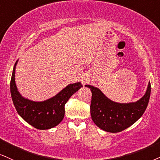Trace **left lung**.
I'll use <instances>...</instances> for the list:
<instances>
[{"label": "left lung", "instance_id": "1", "mask_svg": "<svg viewBox=\"0 0 160 160\" xmlns=\"http://www.w3.org/2000/svg\"><path fill=\"white\" fill-rule=\"evenodd\" d=\"M88 87L92 92L90 114L98 128L110 133H118L134 124L146 110L151 96V83L139 101L128 104L116 103L106 97L98 88Z\"/></svg>", "mask_w": 160, "mask_h": 160}]
</instances>
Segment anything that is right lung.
Listing matches in <instances>:
<instances>
[{"label":"right lung","instance_id":"obj_1","mask_svg":"<svg viewBox=\"0 0 160 160\" xmlns=\"http://www.w3.org/2000/svg\"><path fill=\"white\" fill-rule=\"evenodd\" d=\"M16 62L10 82L12 99L18 113L27 123L39 130L56 127L64 119V105L72 94L82 88L80 82L69 84L54 97L44 102H36L23 98L18 91L15 82Z\"/></svg>","mask_w":160,"mask_h":160}]
</instances>
